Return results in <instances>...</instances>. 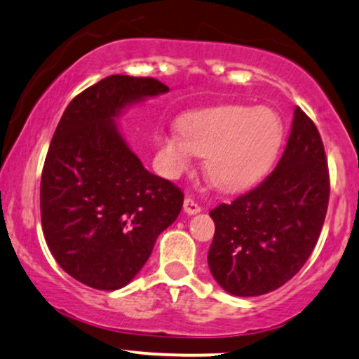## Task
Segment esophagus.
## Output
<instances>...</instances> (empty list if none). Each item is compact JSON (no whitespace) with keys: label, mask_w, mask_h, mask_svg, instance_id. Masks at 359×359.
<instances>
[{"label":"esophagus","mask_w":359,"mask_h":359,"mask_svg":"<svg viewBox=\"0 0 359 359\" xmlns=\"http://www.w3.org/2000/svg\"><path fill=\"white\" fill-rule=\"evenodd\" d=\"M184 210H185V214L194 215V214L201 212V207H198V205L196 204V202L192 201L191 197H185V201H184Z\"/></svg>","instance_id":"1"}]
</instances>
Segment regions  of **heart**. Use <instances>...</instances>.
Wrapping results in <instances>:
<instances>
[{"label": "heart", "mask_w": 359, "mask_h": 359, "mask_svg": "<svg viewBox=\"0 0 359 359\" xmlns=\"http://www.w3.org/2000/svg\"><path fill=\"white\" fill-rule=\"evenodd\" d=\"M182 130L161 138L163 174L179 177L197 155H205V174L215 187L234 192L248 187L274 161L283 123L271 109L214 107L182 118Z\"/></svg>", "instance_id": "b5f03b06"}]
</instances>
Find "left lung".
<instances>
[{
    "mask_svg": "<svg viewBox=\"0 0 359 359\" xmlns=\"http://www.w3.org/2000/svg\"><path fill=\"white\" fill-rule=\"evenodd\" d=\"M330 172L316 125L299 107L278 165L252 191L210 210L209 269L234 296H261L299 273L316 245Z\"/></svg>",
    "mask_w": 359,
    "mask_h": 359,
    "instance_id": "left-lung-1",
    "label": "left lung"
}]
</instances>
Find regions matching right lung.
Here are the masks:
<instances>
[{
	"label": "right lung",
	"mask_w": 359,
	"mask_h": 359,
	"mask_svg": "<svg viewBox=\"0 0 359 359\" xmlns=\"http://www.w3.org/2000/svg\"><path fill=\"white\" fill-rule=\"evenodd\" d=\"M167 92L149 76H107L73 98L51 138L43 234L65 273L93 289L127 286L182 209V191L150 174L115 123L125 107Z\"/></svg>",
	"instance_id": "1"
}]
</instances>
